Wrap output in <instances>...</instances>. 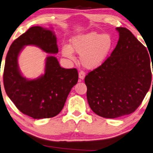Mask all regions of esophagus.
I'll return each instance as SVG.
<instances>
[{
  "mask_svg": "<svg viewBox=\"0 0 153 153\" xmlns=\"http://www.w3.org/2000/svg\"><path fill=\"white\" fill-rule=\"evenodd\" d=\"M85 76V74L84 71L81 70L79 72V82H81V81L84 79Z\"/></svg>",
  "mask_w": 153,
  "mask_h": 153,
  "instance_id": "1",
  "label": "esophagus"
}]
</instances>
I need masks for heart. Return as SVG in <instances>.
<instances>
[{
    "instance_id": "obj_1",
    "label": "heart",
    "mask_w": 153,
    "mask_h": 153,
    "mask_svg": "<svg viewBox=\"0 0 153 153\" xmlns=\"http://www.w3.org/2000/svg\"><path fill=\"white\" fill-rule=\"evenodd\" d=\"M114 42L111 36L91 32L76 36L70 41V46L62 47V54L74 59V52L80 54V62L87 69L96 68L106 60L111 52Z\"/></svg>"
}]
</instances>
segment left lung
<instances>
[{
  "mask_svg": "<svg viewBox=\"0 0 153 153\" xmlns=\"http://www.w3.org/2000/svg\"><path fill=\"white\" fill-rule=\"evenodd\" d=\"M116 29L119 38L115 48L85 77L89 107L95 114L109 119L134 112L144 100L152 79L147 50L127 28Z\"/></svg>",
  "mask_w": 153,
  "mask_h": 153,
  "instance_id": "left-lung-1",
  "label": "left lung"
}]
</instances>
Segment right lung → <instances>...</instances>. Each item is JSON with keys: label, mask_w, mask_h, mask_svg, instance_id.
<instances>
[{"label": "right lung", "mask_w": 153, "mask_h": 153, "mask_svg": "<svg viewBox=\"0 0 153 153\" xmlns=\"http://www.w3.org/2000/svg\"><path fill=\"white\" fill-rule=\"evenodd\" d=\"M26 45H34L50 53L58 52L54 33L40 26L30 28L15 40L6 57L3 83L8 97L18 109L34 119L55 117L64 106L71 88L78 81L76 68L60 67L54 56L46 58L45 74L37 79L24 77L18 56Z\"/></svg>", "instance_id": "add662e5"}]
</instances>
